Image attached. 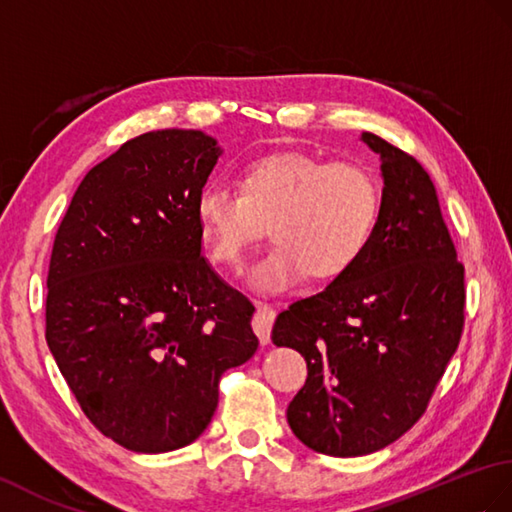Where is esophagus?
<instances>
[{"mask_svg":"<svg viewBox=\"0 0 512 512\" xmlns=\"http://www.w3.org/2000/svg\"><path fill=\"white\" fill-rule=\"evenodd\" d=\"M255 305H257V314H255V318H253V329H255V334H257V338H259V342H261V344H268V342H270L272 323H275L277 312L272 310L270 305L261 303V301H255Z\"/></svg>","mask_w":512,"mask_h":512,"instance_id":"obj_1","label":"esophagus"}]
</instances>
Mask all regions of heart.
<instances>
[{
    "label": "heart",
    "mask_w": 512,
    "mask_h": 512,
    "mask_svg": "<svg viewBox=\"0 0 512 512\" xmlns=\"http://www.w3.org/2000/svg\"><path fill=\"white\" fill-rule=\"evenodd\" d=\"M382 189L355 161H329L305 152H279L244 165L237 192L207 185L196 222L209 259L235 270L270 227L275 246L253 266L259 292H283L312 272L327 281L349 272L371 244Z\"/></svg>",
    "instance_id": "obj_1"
}]
</instances>
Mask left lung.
Segmentation results:
<instances>
[{
	"label": "left lung",
	"mask_w": 512,
	"mask_h": 512,
	"mask_svg": "<svg viewBox=\"0 0 512 512\" xmlns=\"http://www.w3.org/2000/svg\"><path fill=\"white\" fill-rule=\"evenodd\" d=\"M362 141L384 178L373 240L349 272L272 327V342L307 362L288 406L292 432L336 458L384 449L421 419L465 323V268L430 174L382 137Z\"/></svg>",
	"instance_id": "8db88e82"
}]
</instances>
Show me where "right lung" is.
<instances>
[{
    "mask_svg": "<svg viewBox=\"0 0 512 512\" xmlns=\"http://www.w3.org/2000/svg\"><path fill=\"white\" fill-rule=\"evenodd\" d=\"M222 148L139 135L82 178L47 272L45 340L82 412L139 454L205 432L227 368L257 351L255 307L202 257L196 202Z\"/></svg>",
    "mask_w": 512,
    "mask_h": 512,
    "instance_id": "obj_1",
    "label": "right lung"
}]
</instances>
